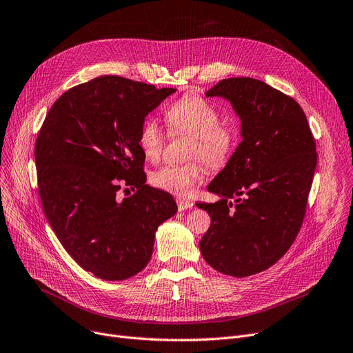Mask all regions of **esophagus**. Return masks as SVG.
Returning <instances> with one entry per match:
<instances>
[{"instance_id": "obj_1", "label": "esophagus", "mask_w": 353, "mask_h": 353, "mask_svg": "<svg viewBox=\"0 0 353 353\" xmlns=\"http://www.w3.org/2000/svg\"><path fill=\"white\" fill-rule=\"evenodd\" d=\"M176 204H178L179 211H185L188 208H192V205H194L192 201L185 200V199H176Z\"/></svg>"}]
</instances>
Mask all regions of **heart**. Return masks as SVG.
Listing matches in <instances>:
<instances>
[{
	"mask_svg": "<svg viewBox=\"0 0 353 353\" xmlns=\"http://www.w3.org/2000/svg\"><path fill=\"white\" fill-rule=\"evenodd\" d=\"M169 129L174 133L194 136L190 157L200 158L208 168L219 169L229 162L236 149V133L221 125L219 110L196 95H187L165 111ZM166 133L154 117H146L137 133V145L148 161H158L162 154ZM205 175L201 163L163 165L153 171L150 184L154 188L187 196Z\"/></svg>",
	"mask_w": 353,
	"mask_h": 353,
	"instance_id": "1",
	"label": "heart"
}]
</instances>
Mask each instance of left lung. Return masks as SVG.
Masks as SVG:
<instances>
[{"instance_id": "obj_1", "label": "left lung", "mask_w": 353, "mask_h": 353, "mask_svg": "<svg viewBox=\"0 0 353 353\" xmlns=\"http://www.w3.org/2000/svg\"><path fill=\"white\" fill-rule=\"evenodd\" d=\"M205 97L230 101L242 142L207 188L220 200L196 204L211 217L200 250L216 271L243 278L272 266L297 237L316 142L299 103L259 79H223Z\"/></svg>"}]
</instances>
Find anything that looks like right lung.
Wrapping results in <instances>:
<instances>
[{
  "mask_svg": "<svg viewBox=\"0 0 353 353\" xmlns=\"http://www.w3.org/2000/svg\"><path fill=\"white\" fill-rule=\"evenodd\" d=\"M175 91L98 77L62 94L39 132L34 159L46 219L72 259L97 278L123 281L142 271L154 233L176 213L171 194L146 185L137 145L145 117ZM125 186L137 192L120 201Z\"/></svg>",
  "mask_w": 353,
  "mask_h": 353,
  "instance_id": "right-lung-1",
  "label": "right lung"
}]
</instances>
